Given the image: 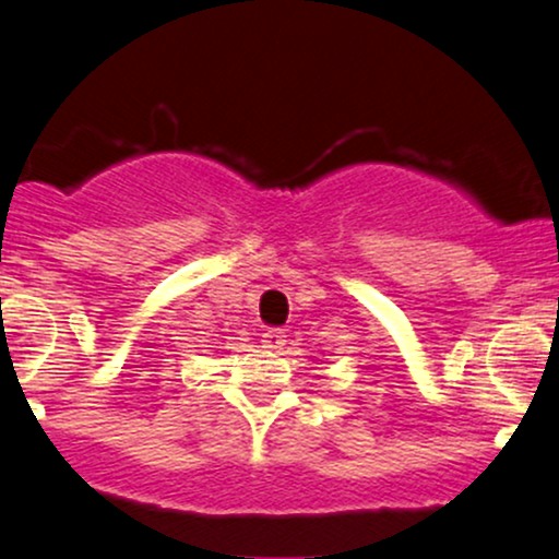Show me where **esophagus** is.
<instances>
[{"mask_svg": "<svg viewBox=\"0 0 559 559\" xmlns=\"http://www.w3.org/2000/svg\"><path fill=\"white\" fill-rule=\"evenodd\" d=\"M284 344H286V333L281 329H271V331L262 333V346H265V349L275 352V349H281Z\"/></svg>", "mask_w": 559, "mask_h": 559, "instance_id": "esophagus-1", "label": "esophagus"}]
</instances>
